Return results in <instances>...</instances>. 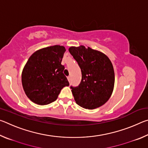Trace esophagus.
Returning a JSON list of instances; mask_svg holds the SVG:
<instances>
[{
  "label": "esophagus",
  "instance_id": "34e87169",
  "mask_svg": "<svg viewBox=\"0 0 148 148\" xmlns=\"http://www.w3.org/2000/svg\"><path fill=\"white\" fill-rule=\"evenodd\" d=\"M67 79H68L69 82H71V76H68L67 77Z\"/></svg>",
  "mask_w": 148,
  "mask_h": 148
}]
</instances>
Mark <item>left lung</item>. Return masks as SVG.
I'll list each match as a JSON object with an SVG mask.
<instances>
[{
  "label": "left lung",
  "mask_w": 148,
  "mask_h": 148,
  "mask_svg": "<svg viewBox=\"0 0 148 148\" xmlns=\"http://www.w3.org/2000/svg\"><path fill=\"white\" fill-rule=\"evenodd\" d=\"M82 71V81L72 87L76 104L86 109H95L108 101L114 90V67L108 57L102 52L84 46L69 49Z\"/></svg>",
  "instance_id": "left-lung-1"
}]
</instances>
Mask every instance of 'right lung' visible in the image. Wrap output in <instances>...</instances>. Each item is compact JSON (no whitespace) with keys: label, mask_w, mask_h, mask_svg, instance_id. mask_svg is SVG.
<instances>
[{"label":"right lung","mask_w":148,"mask_h":148,"mask_svg":"<svg viewBox=\"0 0 148 148\" xmlns=\"http://www.w3.org/2000/svg\"><path fill=\"white\" fill-rule=\"evenodd\" d=\"M66 49L62 46L37 50L29 57L21 75L27 97L34 103L46 105L56 101L61 89L69 86L61 64Z\"/></svg>","instance_id":"right-lung-1"}]
</instances>
